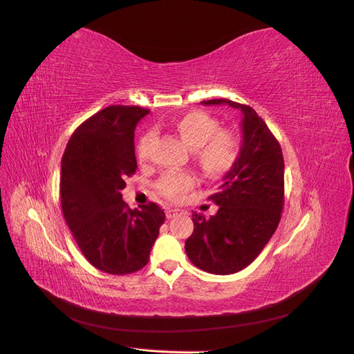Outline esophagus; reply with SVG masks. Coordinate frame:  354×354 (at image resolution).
I'll list each match as a JSON object with an SVG mask.
<instances>
[{
    "label": "esophagus",
    "instance_id": "esophagus-1",
    "mask_svg": "<svg viewBox=\"0 0 354 354\" xmlns=\"http://www.w3.org/2000/svg\"><path fill=\"white\" fill-rule=\"evenodd\" d=\"M179 212H180V209H176V207H167L166 216H167V218H174V216L178 215Z\"/></svg>",
    "mask_w": 354,
    "mask_h": 354
}]
</instances>
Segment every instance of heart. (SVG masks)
Here are the masks:
<instances>
[{
	"label": "heart",
	"mask_w": 354,
	"mask_h": 354,
	"mask_svg": "<svg viewBox=\"0 0 354 354\" xmlns=\"http://www.w3.org/2000/svg\"><path fill=\"white\" fill-rule=\"evenodd\" d=\"M188 148L193 161L206 178H220L236 165L241 153L239 134L230 129H220L214 116L202 111H192L176 116L170 122ZM153 142L152 133H145L136 147L139 161H147ZM196 184L188 171H169L156 184L157 192L170 202H180Z\"/></svg>",
	"instance_id": "1"
}]
</instances>
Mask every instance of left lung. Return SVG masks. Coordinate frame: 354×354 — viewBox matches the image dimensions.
Instances as JSON below:
<instances>
[{"label":"left lung","mask_w":354,"mask_h":354,"mask_svg":"<svg viewBox=\"0 0 354 354\" xmlns=\"http://www.w3.org/2000/svg\"><path fill=\"white\" fill-rule=\"evenodd\" d=\"M202 103L239 109L243 140L236 165L209 196L218 211L209 218L193 212L194 230L185 241V252L198 269L230 275L247 268L278 227L284 206V158L254 109L225 98Z\"/></svg>","instance_id":"obj_1"}]
</instances>
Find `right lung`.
Listing matches in <instances>:
<instances>
[{
    "instance_id": "add662e5",
    "label": "right lung",
    "mask_w": 354,
    "mask_h": 354,
    "mask_svg": "<svg viewBox=\"0 0 354 354\" xmlns=\"http://www.w3.org/2000/svg\"><path fill=\"white\" fill-rule=\"evenodd\" d=\"M148 109L109 106L80 124L61 160V206L85 259L111 275L147 266L166 215L153 202L130 209L122 201L134 175L136 125Z\"/></svg>"
}]
</instances>
